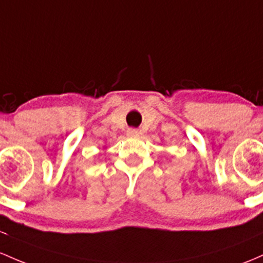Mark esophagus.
Returning a JSON list of instances; mask_svg holds the SVG:
<instances>
[{
	"instance_id": "obj_1",
	"label": "esophagus",
	"mask_w": 263,
	"mask_h": 263,
	"mask_svg": "<svg viewBox=\"0 0 263 263\" xmlns=\"http://www.w3.org/2000/svg\"><path fill=\"white\" fill-rule=\"evenodd\" d=\"M140 135V131L136 128H128L127 129V136L128 137H137Z\"/></svg>"
}]
</instances>
